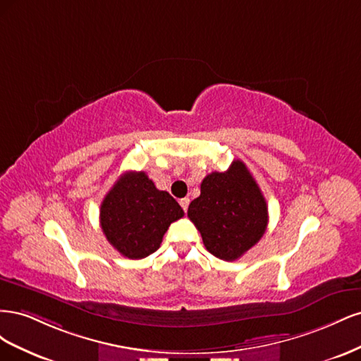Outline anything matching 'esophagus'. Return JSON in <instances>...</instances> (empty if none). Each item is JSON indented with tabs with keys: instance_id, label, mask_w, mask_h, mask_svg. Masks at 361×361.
<instances>
[{
	"instance_id": "1",
	"label": "esophagus",
	"mask_w": 361,
	"mask_h": 361,
	"mask_svg": "<svg viewBox=\"0 0 361 361\" xmlns=\"http://www.w3.org/2000/svg\"><path fill=\"white\" fill-rule=\"evenodd\" d=\"M179 203H180V206H182V209H183L185 212H187V211H188V206H190V199H188V197L180 199Z\"/></svg>"
}]
</instances>
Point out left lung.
Wrapping results in <instances>:
<instances>
[{"label":"left lung","instance_id":"left-lung-1","mask_svg":"<svg viewBox=\"0 0 361 361\" xmlns=\"http://www.w3.org/2000/svg\"><path fill=\"white\" fill-rule=\"evenodd\" d=\"M206 250L218 259L236 260L259 243L268 226V206L243 161L227 171H212L200 185V195L188 207Z\"/></svg>","mask_w":361,"mask_h":361}]
</instances>
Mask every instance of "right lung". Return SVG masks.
<instances>
[{"label":"right lung","instance_id":"obj_1","mask_svg":"<svg viewBox=\"0 0 361 361\" xmlns=\"http://www.w3.org/2000/svg\"><path fill=\"white\" fill-rule=\"evenodd\" d=\"M183 216L167 191H159L145 171H126L101 204L102 232L120 255L143 259L157 251L169 226Z\"/></svg>","mask_w":361,"mask_h":361}]
</instances>
